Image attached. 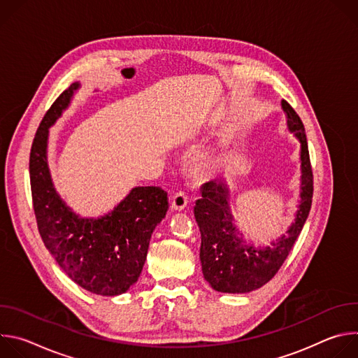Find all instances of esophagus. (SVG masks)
I'll return each instance as SVG.
<instances>
[{"mask_svg":"<svg viewBox=\"0 0 358 358\" xmlns=\"http://www.w3.org/2000/svg\"><path fill=\"white\" fill-rule=\"evenodd\" d=\"M187 202H188V196L185 192L182 191L176 192L171 198V208L174 211H182L187 207Z\"/></svg>","mask_w":358,"mask_h":358,"instance_id":"34e87169","label":"esophagus"}]
</instances>
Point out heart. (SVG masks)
Wrapping results in <instances>:
<instances>
[{
    "label": "heart",
    "mask_w": 358,
    "mask_h": 358,
    "mask_svg": "<svg viewBox=\"0 0 358 358\" xmlns=\"http://www.w3.org/2000/svg\"><path fill=\"white\" fill-rule=\"evenodd\" d=\"M211 162H213V157H211L210 155L202 157V163H203V164H208V163H211Z\"/></svg>",
    "instance_id": "1"
}]
</instances>
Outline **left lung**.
<instances>
[{
    "mask_svg": "<svg viewBox=\"0 0 358 358\" xmlns=\"http://www.w3.org/2000/svg\"><path fill=\"white\" fill-rule=\"evenodd\" d=\"M290 133L300 141V201L294 222L268 246L246 243L234 225L229 208V191L221 180L201 187L194 217L201 232L199 259L202 273L213 289L222 293H248L268 283L280 269L294 241L309 217L313 198V173L308 140L300 117L287 101H282Z\"/></svg>",
    "mask_w": 358,
    "mask_h": 358,
    "instance_id": "8db88e82",
    "label": "left lung"
}]
</instances>
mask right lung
<instances>
[{
	"label": "right lung",
	"instance_id": "obj_1",
	"mask_svg": "<svg viewBox=\"0 0 358 358\" xmlns=\"http://www.w3.org/2000/svg\"><path fill=\"white\" fill-rule=\"evenodd\" d=\"M80 83H72L43 116L29 156L34 211L41 238L62 271L80 287L117 296L137 282L152 231L169 210L160 187H134L108 214L83 218L57 192L48 166L49 127L69 108Z\"/></svg>",
	"mask_w": 358,
	"mask_h": 358
}]
</instances>
